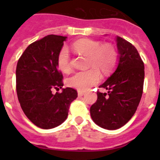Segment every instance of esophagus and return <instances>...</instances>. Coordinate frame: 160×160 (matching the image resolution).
Returning a JSON list of instances; mask_svg holds the SVG:
<instances>
[{"label": "esophagus", "instance_id": "esophagus-1", "mask_svg": "<svg viewBox=\"0 0 160 160\" xmlns=\"http://www.w3.org/2000/svg\"><path fill=\"white\" fill-rule=\"evenodd\" d=\"M78 96H83L84 95V91H82V90H78Z\"/></svg>", "mask_w": 160, "mask_h": 160}]
</instances>
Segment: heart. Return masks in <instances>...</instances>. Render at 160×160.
Here are the masks:
<instances>
[{
  "mask_svg": "<svg viewBox=\"0 0 160 160\" xmlns=\"http://www.w3.org/2000/svg\"><path fill=\"white\" fill-rule=\"evenodd\" d=\"M73 47L78 53L90 56V66L92 67L88 70L77 72L68 78L67 84L79 90H87L99 82L101 73L98 68L107 73L111 72L117 63L118 53L116 49L108 44L102 45L99 42L84 38L74 42ZM58 66L65 73L71 69L70 53L67 48H62L59 52Z\"/></svg>",
  "mask_w": 160,
  "mask_h": 160,
  "instance_id": "heart-1",
  "label": "heart"
}]
</instances>
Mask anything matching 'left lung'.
I'll list each match as a JSON object with an SVG mask.
<instances>
[{
    "label": "left lung",
    "instance_id": "obj_1",
    "mask_svg": "<svg viewBox=\"0 0 160 160\" xmlns=\"http://www.w3.org/2000/svg\"><path fill=\"white\" fill-rule=\"evenodd\" d=\"M118 61L116 70L99 87L98 99L90 107V116L100 128L116 130L132 118L142 94L144 64L136 48L116 37Z\"/></svg>",
    "mask_w": 160,
    "mask_h": 160
}]
</instances>
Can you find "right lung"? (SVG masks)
Listing matches in <instances>:
<instances>
[{
	"label": "right lung",
	"mask_w": 160,
	"mask_h": 160,
	"mask_svg": "<svg viewBox=\"0 0 160 160\" xmlns=\"http://www.w3.org/2000/svg\"><path fill=\"white\" fill-rule=\"evenodd\" d=\"M67 37L48 35L28 46L17 65V94L22 111L32 123L51 129L66 119L70 103L76 99L74 89L63 86L58 70V56Z\"/></svg>",
	"instance_id": "obj_1"
}]
</instances>
